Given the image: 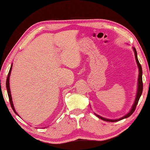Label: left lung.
Segmentation results:
<instances>
[{
    "label": "left lung",
    "mask_w": 150,
    "mask_h": 150,
    "mask_svg": "<svg viewBox=\"0 0 150 150\" xmlns=\"http://www.w3.org/2000/svg\"><path fill=\"white\" fill-rule=\"evenodd\" d=\"M133 48V50L134 52V55H135V59L136 61V63L137 65H138V71H139V74H138V87H137V91H136V98H135V100H134V104L132 106V108L130 109V110L128 112V113L126 114V115H124L122 117H121L120 118H118V119H108V118H104L103 116H101L100 115H98L97 114H96L94 112V114L100 119H102L104 121H106V122H117L119 120H122V119L124 118H126L129 117V116H130L132 115V113L134 112L136 109V107L137 105H138V103L139 101V98H140V96L142 95V91H143V83H142V66L140 65V63H139L138 59V56H137V52L135 49V47H132Z\"/></svg>",
    "instance_id": "8db88e82"
}]
</instances>
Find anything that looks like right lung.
I'll list each match as a JSON object with an SVG mask.
<instances>
[{
    "label": "right lung",
    "instance_id": "right-lung-1",
    "mask_svg": "<svg viewBox=\"0 0 150 150\" xmlns=\"http://www.w3.org/2000/svg\"><path fill=\"white\" fill-rule=\"evenodd\" d=\"M12 63L11 65V69H10V71L8 72V77L6 78V89H7V93H8V98H9V100H10V103H11V107L12 108V110L14 112V113L17 115L18 116V114L16 112V110H15L14 108V104L13 102H12V96H11V88H10V76H11V71H12Z\"/></svg>",
    "mask_w": 150,
    "mask_h": 150
}]
</instances>
